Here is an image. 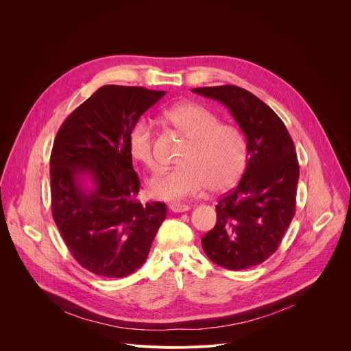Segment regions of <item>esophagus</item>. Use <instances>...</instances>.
Masks as SVG:
<instances>
[{"label":"esophagus","instance_id":"1","mask_svg":"<svg viewBox=\"0 0 351 351\" xmlns=\"http://www.w3.org/2000/svg\"><path fill=\"white\" fill-rule=\"evenodd\" d=\"M169 208H171V211H173V213H186V211L190 210L189 206H186V204H178V203L171 204Z\"/></svg>","mask_w":351,"mask_h":351}]
</instances>
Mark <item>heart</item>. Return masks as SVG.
<instances>
[{"instance_id":"1","label":"heart","mask_w":351,"mask_h":351,"mask_svg":"<svg viewBox=\"0 0 351 351\" xmlns=\"http://www.w3.org/2000/svg\"><path fill=\"white\" fill-rule=\"evenodd\" d=\"M164 118L189 143L178 168L160 169L147 182L149 195L164 202H180L206 187L222 191L237 182L247 164V141L234 126L197 103H180L164 112ZM130 157L143 167H156L154 130L147 121H138L129 132Z\"/></svg>"}]
</instances>
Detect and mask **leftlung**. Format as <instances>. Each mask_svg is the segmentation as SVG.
<instances>
[{"label": "left lung", "instance_id": "left-lung-1", "mask_svg": "<svg viewBox=\"0 0 351 351\" xmlns=\"http://www.w3.org/2000/svg\"><path fill=\"white\" fill-rule=\"evenodd\" d=\"M222 103L247 138L245 172L230 193L219 197L215 226L202 239L207 257L240 271L268 260L295 213L298 161L282 119L264 101L237 86L193 88Z\"/></svg>", "mask_w": 351, "mask_h": 351}]
</instances>
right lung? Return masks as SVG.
Instances as JSON below:
<instances>
[{
    "mask_svg": "<svg viewBox=\"0 0 351 351\" xmlns=\"http://www.w3.org/2000/svg\"><path fill=\"white\" fill-rule=\"evenodd\" d=\"M165 91L103 86L62 123L49 158L51 211L72 257L104 278H123L147 260L167 217L160 202L143 204L128 136ZM93 182L87 192L80 184Z\"/></svg>",
    "mask_w": 351,
    "mask_h": 351,
    "instance_id": "1",
    "label": "right lung"
}]
</instances>
